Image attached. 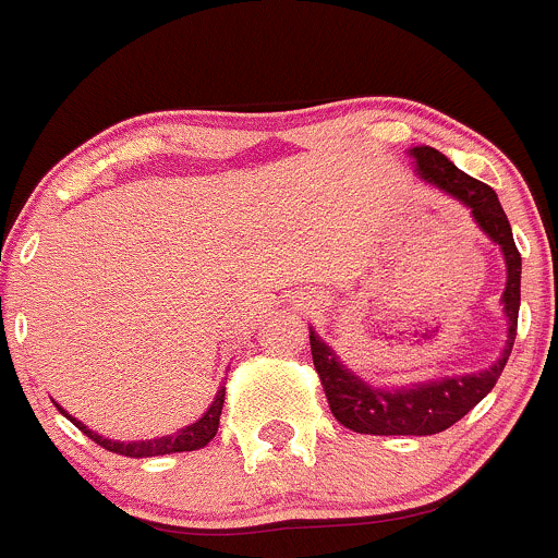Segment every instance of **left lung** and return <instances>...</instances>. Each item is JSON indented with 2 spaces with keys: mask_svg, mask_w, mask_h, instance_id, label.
<instances>
[{
  "mask_svg": "<svg viewBox=\"0 0 558 558\" xmlns=\"http://www.w3.org/2000/svg\"><path fill=\"white\" fill-rule=\"evenodd\" d=\"M415 158V171L428 185L439 187L442 193L452 195L469 206L471 217L480 225L493 243H498L506 259V291H504V312L508 317V339L506 349L493 365L480 373H466V376L434 378L426 384H413V387L381 389L371 387L352 371L339 363L326 341L310 330L312 363H315L317 376H320L323 391L328 397L330 413L339 424L357 434H410V437H426V434H439L461 421L471 408L480 405L489 395V389L498 384L508 357H511L513 339H517L519 320V299H522V256H519L517 243H513L511 225L500 206L495 190L485 182L474 180L466 171L448 161L439 150L421 145L410 150Z\"/></svg>",
  "mask_w": 558,
  "mask_h": 558,
  "instance_id": "left-lung-1",
  "label": "left lung"
}]
</instances>
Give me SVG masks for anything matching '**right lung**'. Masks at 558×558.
Returning <instances> with one entry per match:
<instances>
[{
	"mask_svg": "<svg viewBox=\"0 0 558 558\" xmlns=\"http://www.w3.org/2000/svg\"><path fill=\"white\" fill-rule=\"evenodd\" d=\"M222 405H225V387H219L217 397H214L209 410H206V413L201 415L195 424L180 428V432H174V434H167V437L143 439V442H116V439H106V437H100V434L92 432V428L84 426L82 421H76L73 415L65 413V410L60 405H58V410H60V413H65V418H69L73 426L82 428V432L87 434L92 442H97L100 448L116 452V456H126V458H153V456H169V452H187V450L206 448V445L211 442L214 434H217V428H219V415H222Z\"/></svg>",
	"mask_w": 558,
	"mask_h": 558,
	"instance_id": "1",
	"label": "right lung"
}]
</instances>
